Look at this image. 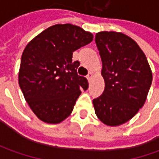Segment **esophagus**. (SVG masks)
<instances>
[{
    "mask_svg": "<svg viewBox=\"0 0 159 159\" xmlns=\"http://www.w3.org/2000/svg\"><path fill=\"white\" fill-rule=\"evenodd\" d=\"M92 78H93V73H92V72H89V74L87 75V79L89 80V81H90V80H91Z\"/></svg>",
    "mask_w": 159,
    "mask_h": 159,
    "instance_id": "34e87169",
    "label": "esophagus"
}]
</instances>
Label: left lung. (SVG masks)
I'll return each instance as SVG.
<instances>
[{
  "label": "left lung",
  "instance_id": "left-lung-1",
  "mask_svg": "<svg viewBox=\"0 0 159 159\" xmlns=\"http://www.w3.org/2000/svg\"><path fill=\"white\" fill-rule=\"evenodd\" d=\"M95 43L102 63L104 91L93 100L97 118L116 126L127 122L143 106L152 72L143 51L127 35L100 32Z\"/></svg>",
  "mask_w": 159,
  "mask_h": 159
}]
</instances>
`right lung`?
Here are the masks:
<instances>
[{"label": "right lung", "instance_id": "1", "mask_svg": "<svg viewBox=\"0 0 159 159\" xmlns=\"http://www.w3.org/2000/svg\"><path fill=\"white\" fill-rule=\"evenodd\" d=\"M93 40V34L70 24L47 28L22 54L18 82L25 101L43 122L57 124L73 110L88 80L79 76L73 52Z\"/></svg>", "mask_w": 159, "mask_h": 159}]
</instances>
